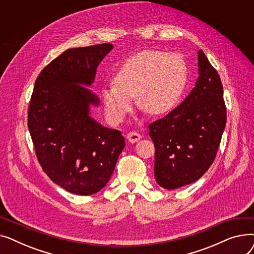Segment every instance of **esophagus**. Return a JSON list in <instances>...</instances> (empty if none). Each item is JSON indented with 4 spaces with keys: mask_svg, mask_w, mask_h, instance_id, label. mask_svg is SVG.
<instances>
[{
    "mask_svg": "<svg viewBox=\"0 0 254 254\" xmlns=\"http://www.w3.org/2000/svg\"><path fill=\"white\" fill-rule=\"evenodd\" d=\"M141 138H142L141 135L139 134V132H137V131H130V132H128L127 136V139L130 143H136L139 140H141Z\"/></svg>",
    "mask_w": 254,
    "mask_h": 254,
    "instance_id": "1",
    "label": "esophagus"
}]
</instances>
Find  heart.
Wrapping results in <instances>:
<instances>
[{"mask_svg":"<svg viewBox=\"0 0 254 254\" xmlns=\"http://www.w3.org/2000/svg\"><path fill=\"white\" fill-rule=\"evenodd\" d=\"M188 79V64L177 53L138 52L120 66L113 84L101 91L106 117L112 125L122 124L132 110L135 97L148 114L168 113L180 101Z\"/></svg>","mask_w":254,"mask_h":254,"instance_id":"obj_1","label":"heart"}]
</instances>
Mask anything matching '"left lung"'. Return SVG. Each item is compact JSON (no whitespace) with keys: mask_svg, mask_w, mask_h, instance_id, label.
<instances>
[{"mask_svg":"<svg viewBox=\"0 0 254 254\" xmlns=\"http://www.w3.org/2000/svg\"><path fill=\"white\" fill-rule=\"evenodd\" d=\"M197 62L198 77L190 95L148 127L155 147L154 177L166 190L190 184L205 174L226 124L220 77L202 50Z\"/></svg>","mask_w":254,"mask_h":254,"instance_id":"left-lung-1","label":"left lung"}]
</instances>
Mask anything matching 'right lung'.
Returning <instances> with one entry per match:
<instances>
[{
	"label": "right lung",
	"instance_id": "right-lung-1",
	"mask_svg": "<svg viewBox=\"0 0 254 254\" xmlns=\"http://www.w3.org/2000/svg\"><path fill=\"white\" fill-rule=\"evenodd\" d=\"M113 45L70 48L39 74L29 106L28 127L47 176L71 193L89 195L108 183L125 138L90 114L99 98L88 88Z\"/></svg>",
	"mask_w": 254,
	"mask_h": 254
}]
</instances>
